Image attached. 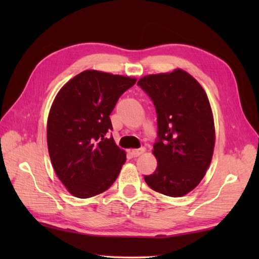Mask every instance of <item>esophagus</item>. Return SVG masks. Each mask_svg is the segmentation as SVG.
Listing matches in <instances>:
<instances>
[{"label": "esophagus", "mask_w": 259, "mask_h": 259, "mask_svg": "<svg viewBox=\"0 0 259 259\" xmlns=\"http://www.w3.org/2000/svg\"><path fill=\"white\" fill-rule=\"evenodd\" d=\"M145 151H146L145 148H140V149H133V150H131V156L139 157V156L142 155V153H145Z\"/></svg>", "instance_id": "esophagus-1"}]
</instances>
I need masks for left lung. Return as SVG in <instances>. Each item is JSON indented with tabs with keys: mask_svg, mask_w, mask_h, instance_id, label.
Wrapping results in <instances>:
<instances>
[{
	"mask_svg": "<svg viewBox=\"0 0 259 259\" xmlns=\"http://www.w3.org/2000/svg\"><path fill=\"white\" fill-rule=\"evenodd\" d=\"M156 107L159 140L152 153L158 166L145 181L152 190L183 197L206 175L214 148V123L207 93L194 76L175 69L139 79Z\"/></svg>",
	"mask_w": 259,
	"mask_h": 259,
	"instance_id": "8db88e82",
	"label": "left lung"
}]
</instances>
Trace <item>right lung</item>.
Returning a JSON list of instances; mask_svg holds the SVG:
<instances>
[{"label": "right lung", "mask_w": 259, "mask_h": 259, "mask_svg": "<svg viewBox=\"0 0 259 259\" xmlns=\"http://www.w3.org/2000/svg\"><path fill=\"white\" fill-rule=\"evenodd\" d=\"M137 79L85 70L65 83L54 98L47 123V141L58 178L71 195L90 198L109 189L125 162L115 145L110 113Z\"/></svg>", "instance_id": "1"}]
</instances>
